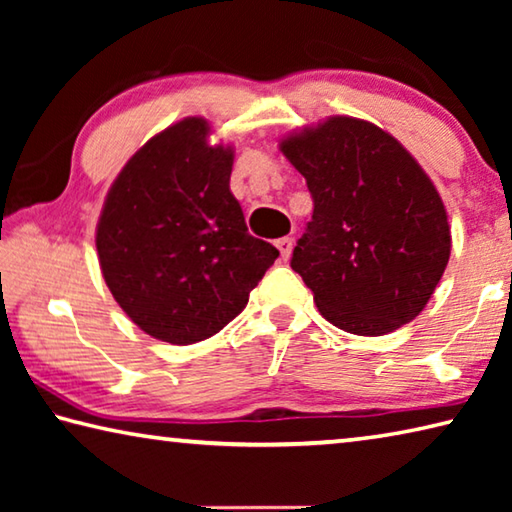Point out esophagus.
<instances>
[{"mask_svg": "<svg viewBox=\"0 0 512 512\" xmlns=\"http://www.w3.org/2000/svg\"><path fill=\"white\" fill-rule=\"evenodd\" d=\"M275 246H277V250H280V257L284 259V262H287V259L291 257V250H293V239L282 237V239L275 241Z\"/></svg>", "mask_w": 512, "mask_h": 512, "instance_id": "obj_1", "label": "esophagus"}]
</instances>
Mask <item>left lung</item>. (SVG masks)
<instances>
[{"instance_id": "left-lung-1", "label": "left lung", "mask_w": 512, "mask_h": 512, "mask_svg": "<svg viewBox=\"0 0 512 512\" xmlns=\"http://www.w3.org/2000/svg\"><path fill=\"white\" fill-rule=\"evenodd\" d=\"M314 214L291 268L323 318L381 336L420 314L452 250L443 198L413 155L370 121L329 117L284 137Z\"/></svg>"}]
</instances>
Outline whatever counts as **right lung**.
Wrapping results in <instances>:
<instances>
[{
  "mask_svg": "<svg viewBox=\"0 0 512 512\" xmlns=\"http://www.w3.org/2000/svg\"><path fill=\"white\" fill-rule=\"evenodd\" d=\"M187 117L153 135L121 169L97 223L112 298L158 341L210 339L248 305L277 248L248 235L230 192L232 146Z\"/></svg>",
  "mask_w": 512,
  "mask_h": 512,
  "instance_id": "right-lung-1",
  "label": "right lung"
}]
</instances>
